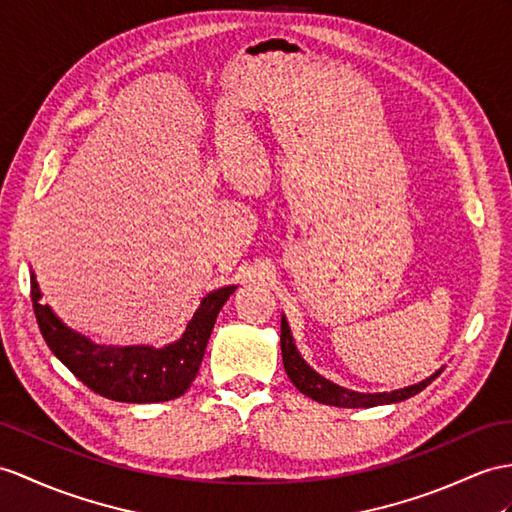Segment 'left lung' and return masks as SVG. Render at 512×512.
Masks as SVG:
<instances>
[{"mask_svg": "<svg viewBox=\"0 0 512 512\" xmlns=\"http://www.w3.org/2000/svg\"><path fill=\"white\" fill-rule=\"evenodd\" d=\"M280 347H282V363L286 376L291 378L297 391H302L308 395L310 400H315L319 404H328V406H339V408H371V406H380V404H393V402H402L408 400V397L417 395L419 391L426 389V386L441 376V371H436L434 376L426 378L423 382L415 386H406V389L393 391V393H356V391H347L343 386H336L330 380L321 378L317 371L310 369L304 358L299 356L297 347L293 343V336L289 330V323L282 317L280 323Z\"/></svg>", "mask_w": 512, "mask_h": 512, "instance_id": "8db88e82", "label": "left lung"}]
</instances>
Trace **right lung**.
<instances>
[{"label":"right lung","mask_w":512,"mask_h":512,"mask_svg":"<svg viewBox=\"0 0 512 512\" xmlns=\"http://www.w3.org/2000/svg\"><path fill=\"white\" fill-rule=\"evenodd\" d=\"M234 289L236 286H223L208 293L195 310L182 339L162 350L145 345L106 347L69 330L52 313V308L41 304L39 282L34 273L30 276L34 315L49 350L91 391L128 404L169 402L189 389L202 365L219 310Z\"/></svg>","instance_id":"1"}]
</instances>
